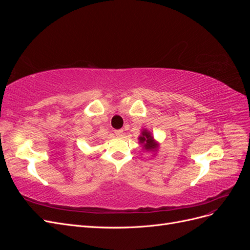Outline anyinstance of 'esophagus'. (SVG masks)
<instances>
[{"instance_id": "obj_1", "label": "esophagus", "mask_w": 250, "mask_h": 250, "mask_svg": "<svg viewBox=\"0 0 250 250\" xmlns=\"http://www.w3.org/2000/svg\"><path fill=\"white\" fill-rule=\"evenodd\" d=\"M115 134L117 135L118 138H122L123 134H124V131H123L122 129H119V130H116V131H115Z\"/></svg>"}]
</instances>
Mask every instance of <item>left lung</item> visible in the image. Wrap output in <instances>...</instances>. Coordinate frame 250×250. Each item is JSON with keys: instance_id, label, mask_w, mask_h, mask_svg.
<instances>
[{"instance_id": "1", "label": "left lung", "mask_w": 250, "mask_h": 250, "mask_svg": "<svg viewBox=\"0 0 250 250\" xmlns=\"http://www.w3.org/2000/svg\"><path fill=\"white\" fill-rule=\"evenodd\" d=\"M139 143L142 145L143 150L147 151V152L153 153V156L156 155V152L160 148V143L154 140L153 134L151 133L147 128H143L141 134L139 137Z\"/></svg>"}]
</instances>
